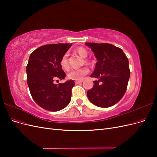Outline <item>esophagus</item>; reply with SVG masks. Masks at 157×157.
Masks as SVG:
<instances>
[{"label":"esophagus","mask_w":157,"mask_h":157,"mask_svg":"<svg viewBox=\"0 0 157 157\" xmlns=\"http://www.w3.org/2000/svg\"><path fill=\"white\" fill-rule=\"evenodd\" d=\"M82 82H83L82 80H76V81H75V84H78L82 83Z\"/></svg>","instance_id":"1"}]
</instances>
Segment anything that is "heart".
Returning a JSON list of instances; mask_svg holds the SVG:
<instances>
[{
    "label": "heart",
    "instance_id": "obj_1",
    "mask_svg": "<svg viewBox=\"0 0 157 157\" xmlns=\"http://www.w3.org/2000/svg\"><path fill=\"white\" fill-rule=\"evenodd\" d=\"M77 53L82 58H85L88 57V52L84 47H79L77 49ZM84 63L86 65H90L92 63L88 59H84ZM60 65L61 68L65 71L69 69V64L68 62V53H65L61 57L60 59ZM89 73V69L86 67H84L78 69H74L69 72L67 75L68 78L74 80H82L83 78Z\"/></svg>",
    "mask_w": 157,
    "mask_h": 157
}]
</instances>
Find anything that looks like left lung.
Wrapping results in <instances>:
<instances>
[{
  "label": "left lung",
  "instance_id": "obj_1",
  "mask_svg": "<svg viewBox=\"0 0 157 157\" xmlns=\"http://www.w3.org/2000/svg\"><path fill=\"white\" fill-rule=\"evenodd\" d=\"M98 61L91 77L94 86L87 92L90 102L100 107H109L119 101L126 91L130 71L128 59L123 51L108 43L86 42Z\"/></svg>",
  "mask_w": 157,
  "mask_h": 157
}]
</instances>
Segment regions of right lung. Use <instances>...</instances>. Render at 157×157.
<instances>
[{
    "instance_id": "1",
    "label": "right lung",
    "mask_w": 157,
    "mask_h": 157,
    "mask_svg": "<svg viewBox=\"0 0 157 157\" xmlns=\"http://www.w3.org/2000/svg\"><path fill=\"white\" fill-rule=\"evenodd\" d=\"M72 44H52L40 46L29 56L26 67L27 82L37 105L50 111H58L68 105L71 99L73 80L58 84L66 75L60 65L61 57Z\"/></svg>"
}]
</instances>
